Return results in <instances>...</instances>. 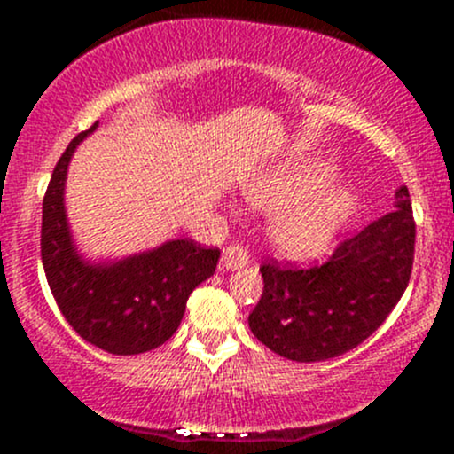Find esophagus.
<instances>
[{
  "mask_svg": "<svg viewBox=\"0 0 454 454\" xmlns=\"http://www.w3.org/2000/svg\"><path fill=\"white\" fill-rule=\"evenodd\" d=\"M248 250L244 248L241 244H228L226 248H223V254H222V265L226 270H237V268H244V265H248Z\"/></svg>",
  "mask_w": 454,
  "mask_h": 454,
  "instance_id": "obj_1",
  "label": "esophagus"
}]
</instances>
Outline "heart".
Here are the masks:
<instances>
[{
  "mask_svg": "<svg viewBox=\"0 0 454 454\" xmlns=\"http://www.w3.org/2000/svg\"><path fill=\"white\" fill-rule=\"evenodd\" d=\"M332 168L323 162H294L248 186L259 208L277 213L272 241L290 259L323 254L354 210V195L327 184Z\"/></svg>",
  "mask_w": 454,
  "mask_h": 454,
  "instance_id": "heart-1",
  "label": "heart"
}]
</instances>
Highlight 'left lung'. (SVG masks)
I'll return each instance as SVG.
<instances>
[{"label":"left lung","instance_id":"8db88e82","mask_svg":"<svg viewBox=\"0 0 454 454\" xmlns=\"http://www.w3.org/2000/svg\"><path fill=\"white\" fill-rule=\"evenodd\" d=\"M415 219L406 186L395 210L340 241L325 263L261 265L263 294L248 316L270 351L296 363H320L356 349L393 312L409 286Z\"/></svg>","mask_w":454,"mask_h":454}]
</instances>
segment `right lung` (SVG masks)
<instances>
[{
	"instance_id": "1",
	"label": "right lung",
	"mask_w": 454,
	"mask_h": 454,
	"mask_svg": "<svg viewBox=\"0 0 454 454\" xmlns=\"http://www.w3.org/2000/svg\"><path fill=\"white\" fill-rule=\"evenodd\" d=\"M96 125L67 145L50 177L41 217V261L70 327L107 354L136 356L176 333L191 292L217 268L219 248L176 239L116 263H85L72 244L63 186L72 153Z\"/></svg>"
}]
</instances>
